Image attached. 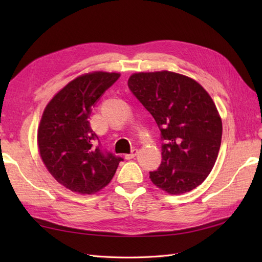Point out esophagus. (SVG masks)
I'll return each mask as SVG.
<instances>
[{"mask_svg": "<svg viewBox=\"0 0 262 262\" xmlns=\"http://www.w3.org/2000/svg\"><path fill=\"white\" fill-rule=\"evenodd\" d=\"M137 153H138V149L134 148L129 154H126L125 158H126V160H132V159H134L136 157Z\"/></svg>", "mask_w": 262, "mask_h": 262, "instance_id": "34e87169", "label": "esophagus"}]
</instances>
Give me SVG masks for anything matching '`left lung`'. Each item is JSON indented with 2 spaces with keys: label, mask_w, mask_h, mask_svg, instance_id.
Instances as JSON below:
<instances>
[{
  "label": "left lung",
  "mask_w": 262,
  "mask_h": 262,
  "mask_svg": "<svg viewBox=\"0 0 262 262\" xmlns=\"http://www.w3.org/2000/svg\"><path fill=\"white\" fill-rule=\"evenodd\" d=\"M128 88L157 121L162 162L149 172L155 186L171 194L192 190L210 173L222 141V120L205 89L173 72L133 74Z\"/></svg>",
  "instance_id": "obj_1"
}]
</instances>
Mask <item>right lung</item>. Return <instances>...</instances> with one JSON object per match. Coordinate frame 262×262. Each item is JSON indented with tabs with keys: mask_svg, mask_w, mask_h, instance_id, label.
I'll use <instances>...</instances> for the list:
<instances>
[{
	"mask_svg": "<svg viewBox=\"0 0 262 262\" xmlns=\"http://www.w3.org/2000/svg\"><path fill=\"white\" fill-rule=\"evenodd\" d=\"M119 76L94 72L76 77L43 111L37 136L40 157L49 173L72 191L100 190L124 161L101 146L89 121L93 105Z\"/></svg>",
	"mask_w": 262,
	"mask_h": 262,
	"instance_id": "obj_1",
	"label": "right lung"
}]
</instances>
